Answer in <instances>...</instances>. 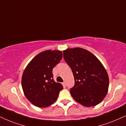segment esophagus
<instances>
[{
  "label": "esophagus",
  "instance_id": "1",
  "mask_svg": "<svg viewBox=\"0 0 126 126\" xmlns=\"http://www.w3.org/2000/svg\"><path fill=\"white\" fill-rule=\"evenodd\" d=\"M63 86H64V87H66V82H64L63 83Z\"/></svg>",
  "mask_w": 126,
  "mask_h": 126
}]
</instances>
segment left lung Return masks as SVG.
<instances>
[{"label": "left lung", "instance_id": "obj_1", "mask_svg": "<svg viewBox=\"0 0 126 126\" xmlns=\"http://www.w3.org/2000/svg\"><path fill=\"white\" fill-rule=\"evenodd\" d=\"M63 57L74 77L75 85L70 89L74 99L87 107L101 103L109 87L108 75L101 62L88 50L78 47L63 51Z\"/></svg>", "mask_w": 126, "mask_h": 126}]
</instances>
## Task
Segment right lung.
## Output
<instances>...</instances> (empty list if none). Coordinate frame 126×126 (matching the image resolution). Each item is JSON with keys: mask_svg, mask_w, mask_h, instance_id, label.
Instances as JSON below:
<instances>
[{"mask_svg": "<svg viewBox=\"0 0 126 126\" xmlns=\"http://www.w3.org/2000/svg\"><path fill=\"white\" fill-rule=\"evenodd\" d=\"M62 59V52L46 50L37 55L27 65L22 77V87L29 101L40 108L47 107L56 101L63 89L55 82L52 70Z\"/></svg>", "mask_w": 126, "mask_h": 126, "instance_id": "add662e5", "label": "right lung"}]
</instances>
